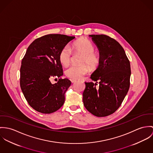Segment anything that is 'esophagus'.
<instances>
[{
  "mask_svg": "<svg viewBox=\"0 0 153 153\" xmlns=\"http://www.w3.org/2000/svg\"><path fill=\"white\" fill-rule=\"evenodd\" d=\"M70 81H71V83H74V82H76V80H74V79H70Z\"/></svg>",
  "mask_w": 153,
  "mask_h": 153,
  "instance_id": "obj_1",
  "label": "esophagus"
}]
</instances>
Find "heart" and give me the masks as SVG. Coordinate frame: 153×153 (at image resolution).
I'll return each instance as SVG.
<instances>
[{"label":"heart","mask_w":153,"mask_h":153,"mask_svg":"<svg viewBox=\"0 0 153 153\" xmlns=\"http://www.w3.org/2000/svg\"><path fill=\"white\" fill-rule=\"evenodd\" d=\"M71 48L74 53L83 54L80 62L82 65L68 67L65 70V74L67 77L74 80L80 79L89 71V66L93 70L99 68L101 62V54L99 51H94V45L90 40L81 37L72 44ZM71 50L68 47H65L59 53V60L62 66H67L71 62Z\"/></svg>","instance_id":"1"}]
</instances>
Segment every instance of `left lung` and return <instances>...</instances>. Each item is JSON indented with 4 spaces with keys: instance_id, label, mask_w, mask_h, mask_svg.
Segmentation results:
<instances>
[{
    "instance_id": "obj_1",
    "label": "left lung",
    "mask_w": 153,
    "mask_h": 153,
    "mask_svg": "<svg viewBox=\"0 0 153 153\" xmlns=\"http://www.w3.org/2000/svg\"><path fill=\"white\" fill-rule=\"evenodd\" d=\"M90 36L99 49L101 62L90 77L97 83L85 82L83 102L92 114L106 117L119 108L128 91L130 63L124 49L115 39L104 34Z\"/></svg>"
}]
</instances>
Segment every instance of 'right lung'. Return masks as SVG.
<instances>
[{
	"mask_svg": "<svg viewBox=\"0 0 153 153\" xmlns=\"http://www.w3.org/2000/svg\"><path fill=\"white\" fill-rule=\"evenodd\" d=\"M74 38L65 34H47L35 39L28 47L22 60L20 85L26 100L36 111L50 114L63 105L71 82L60 78L63 73L59 54ZM54 76L59 79L51 84L50 79Z\"/></svg>",
	"mask_w": 153,
	"mask_h": 153,
	"instance_id": "obj_1",
	"label": "right lung"
}]
</instances>
